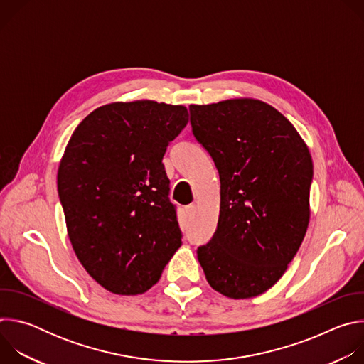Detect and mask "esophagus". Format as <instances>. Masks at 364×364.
<instances>
[{
	"label": "esophagus",
	"instance_id": "34e87169",
	"mask_svg": "<svg viewBox=\"0 0 364 364\" xmlns=\"http://www.w3.org/2000/svg\"><path fill=\"white\" fill-rule=\"evenodd\" d=\"M196 210H197V205H196V204H188V205H186V213H187L188 216H193V215L196 213Z\"/></svg>",
	"mask_w": 364,
	"mask_h": 364
}]
</instances>
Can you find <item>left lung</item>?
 <instances>
[{"instance_id":"8db88e82","label":"left lung","mask_w":364,"mask_h":364,"mask_svg":"<svg viewBox=\"0 0 364 364\" xmlns=\"http://www.w3.org/2000/svg\"><path fill=\"white\" fill-rule=\"evenodd\" d=\"M190 122L220 177L218 229L197 259L215 291L257 296L279 281L306 233L311 154L294 125L257 99L190 105Z\"/></svg>"}]
</instances>
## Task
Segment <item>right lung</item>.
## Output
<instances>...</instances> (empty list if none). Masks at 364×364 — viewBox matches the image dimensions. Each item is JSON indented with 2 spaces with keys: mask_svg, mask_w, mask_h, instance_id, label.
<instances>
[{
  "mask_svg": "<svg viewBox=\"0 0 364 364\" xmlns=\"http://www.w3.org/2000/svg\"><path fill=\"white\" fill-rule=\"evenodd\" d=\"M187 122L183 105L112 102L90 112L66 145L58 190L68 235L109 292L148 291L181 246L163 157Z\"/></svg>",
  "mask_w": 364,
  "mask_h": 364,
  "instance_id": "right-lung-1",
  "label": "right lung"
}]
</instances>
